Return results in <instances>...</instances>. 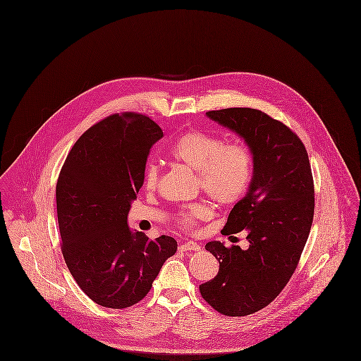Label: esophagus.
<instances>
[{
  "mask_svg": "<svg viewBox=\"0 0 361 361\" xmlns=\"http://www.w3.org/2000/svg\"><path fill=\"white\" fill-rule=\"evenodd\" d=\"M178 248H180V251H200L201 245L194 241H187V243L181 244Z\"/></svg>",
  "mask_w": 361,
  "mask_h": 361,
  "instance_id": "34e87169",
  "label": "esophagus"
}]
</instances>
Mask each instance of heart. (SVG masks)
I'll return each instance as SVG.
<instances>
[{"label":"heart","mask_w":361,"mask_h":361,"mask_svg":"<svg viewBox=\"0 0 361 361\" xmlns=\"http://www.w3.org/2000/svg\"><path fill=\"white\" fill-rule=\"evenodd\" d=\"M170 156L200 173L202 191L217 204L230 205L240 201L252 180V154L244 145L227 144L215 135L191 131L181 135L170 149ZM159 169L154 163L146 166L144 185L156 190ZM208 215L205 205H194L178 214L181 226L190 228Z\"/></svg>","instance_id":"1"}]
</instances>
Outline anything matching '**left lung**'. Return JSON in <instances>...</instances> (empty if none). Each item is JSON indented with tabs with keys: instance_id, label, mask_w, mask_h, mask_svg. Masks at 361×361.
Returning <instances> with one entry per match:
<instances>
[{
	"instance_id": "left-lung-1",
	"label": "left lung",
	"mask_w": 361,
	"mask_h": 361,
	"mask_svg": "<svg viewBox=\"0 0 361 361\" xmlns=\"http://www.w3.org/2000/svg\"><path fill=\"white\" fill-rule=\"evenodd\" d=\"M207 116L244 140L254 169L247 194L221 230L226 235L245 230L250 247L209 241L205 248L219 272L200 291L220 314L244 317L272 302L297 268L314 217L311 166L300 138L261 110L233 107Z\"/></svg>"
}]
</instances>
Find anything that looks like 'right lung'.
I'll return each mask as SVG.
<instances>
[{"mask_svg": "<svg viewBox=\"0 0 361 361\" xmlns=\"http://www.w3.org/2000/svg\"><path fill=\"white\" fill-rule=\"evenodd\" d=\"M161 128L138 113L113 114L75 142L60 171L56 200L61 250L71 275L96 304L127 308L152 288L177 241L149 240L128 227Z\"/></svg>", "mask_w": 361, "mask_h": 361, "instance_id": "add662e5", "label": "right lung"}]
</instances>
